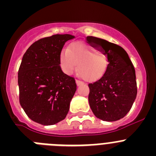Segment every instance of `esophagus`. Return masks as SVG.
<instances>
[{
	"instance_id": "34e87169",
	"label": "esophagus",
	"mask_w": 156,
	"mask_h": 156,
	"mask_svg": "<svg viewBox=\"0 0 156 156\" xmlns=\"http://www.w3.org/2000/svg\"><path fill=\"white\" fill-rule=\"evenodd\" d=\"M76 85H77V86H80V85L83 84V82H82V81L79 80H76Z\"/></svg>"
}]
</instances>
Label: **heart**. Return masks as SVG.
Returning <instances> with one entry per match:
<instances>
[{
	"label": "heart",
	"mask_w": 156,
	"mask_h": 156,
	"mask_svg": "<svg viewBox=\"0 0 156 156\" xmlns=\"http://www.w3.org/2000/svg\"><path fill=\"white\" fill-rule=\"evenodd\" d=\"M59 62L62 69L67 75L73 73L77 66V74L86 81L99 79L108 66L107 58L103 54L81 42L73 43L62 51Z\"/></svg>",
	"instance_id": "obj_1"
}]
</instances>
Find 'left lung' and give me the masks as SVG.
<instances>
[{"mask_svg": "<svg viewBox=\"0 0 156 156\" xmlns=\"http://www.w3.org/2000/svg\"><path fill=\"white\" fill-rule=\"evenodd\" d=\"M87 38L88 42L99 48L108 58L104 75L88 84L90 107L101 120H119L129 112L137 96L134 67L120 46L98 37Z\"/></svg>", "mask_w": 156, "mask_h": 156, "instance_id": "8db88e82", "label": "left lung"}]
</instances>
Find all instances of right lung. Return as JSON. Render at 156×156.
<instances>
[{
    "mask_svg": "<svg viewBox=\"0 0 156 156\" xmlns=\"http://www.w3.org/2000/svg\"><path fill=\"white\" fill-rule=\"evenodd\" d=\"M75 37L55 34L34 42L23 55L18 73L19 102L30 119L49 126L66 117L76 90L73 77L64 73L59 57Z\"/></svg>",
    "mask_w": 156,
    "mask_h": 156,
    "instance_id": "right-lung-1",
    "label": "right lung"
}]
</instances>
